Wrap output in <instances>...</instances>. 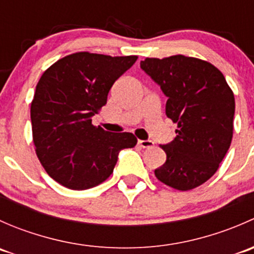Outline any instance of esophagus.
<instances>
[{
  "instance_id": "esophagus-1",
  "label": "esophagus",
  "mask_w": 254,
  "mask_h": 254,
  "mask_svg": "<svg viewBox=\"0 0 254 254\" xmlns=\"http://www.w3.org/2000/svg\"><path fill=\"white\" fill-rule=\"evenodd\" d=\"M139 145L143 148H151L155 146V142L151 141V140H139Z\"/></svg>"
}]
</instances>
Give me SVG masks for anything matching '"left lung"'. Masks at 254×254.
Segmentation results:
<instances>
[{
    "label": "left lung",
    "instance_id": "obj_1",
    "mask_svg": "<svg viewBox=\"0 0 254 254\" xmlns=\"http://www.w3.org/2000/svg\"><path fill=\"white\" fill-rule=\"evenodd\" d=\"M140 67L161 87L166 115L178 125L175 140L161 145L167 160L155 176L178 190L196 188L215 175L231 145L234 92L221 71L200 59L146 58Z\"/></svg>",
    "mask_w": 254,
    "mask_h": 254
}]
</instances>
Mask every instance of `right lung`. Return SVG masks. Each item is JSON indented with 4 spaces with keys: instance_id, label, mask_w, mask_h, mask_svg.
<instances>
[{
    "instance_id": "1",
    "label": "right lung",
    "mask_w": 254,
    "mask_h": 254,
    "mask_svg": "<svg viewBox=\"0 0 254 254\" xmlns=\"http://www.w3.org/2000/svg\"><path fill=\"white\" fill-rule=\"evenodd\" d=\"M136 60L82 51L42 75L30 106L33 141L44 170L61 186L73 190L98 186L113 173L120 151L136 145L131 132L92 125L114 82Z\"/></svg>"
}]
</instances>
